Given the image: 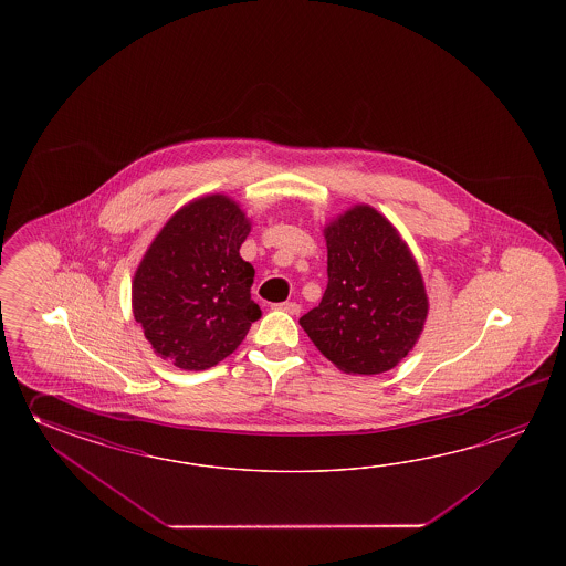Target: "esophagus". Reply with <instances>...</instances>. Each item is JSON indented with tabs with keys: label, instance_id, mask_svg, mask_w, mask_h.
<instances>
[{
	"label": "esophagus",
	"instance_id": "1",
	"mask_svg": "<svg viewBox=\"0 0 566 566\" xmlns=\"http://www.w3.org/2000/svg\"><path fill=\"white\" fill-rule=\"evenodd\" d=\"M275 310H281V312L291 313V315H297L301 312L300 303H295V301H283V303H275L273 305Z\"/></svg>",
	"mask_w": 566,
	"mask_h": 566
}]
</instances>
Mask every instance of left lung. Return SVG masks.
Wrapping results in <instances>:
<instances>
[{
	"label": "left lung",
	"instance_id": "obj_1",
	"mask_svg": "<svg viewBox=\"0 0 566 566\" xmlns=\"http://www.w3.org/2000/svg\"><path fill=\"white\" fill-rule=\"evenodd\" d=\"M327 287L300 319L327 360L348 374L395 368L421 336L427 293L395 227L356 206L325 229Z\"/></svg>",
	"mask_w": 566,
	"mask_h": 566
}]
</instances>
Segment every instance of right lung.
Listing matches in <instances>:
<instances>
[{
  "instance_id": "right-lung-1",
  "label": "right lung",
  "mask_w": 566,
  "mask_h": 566,
  "mask_svg": "<svg viewBox=\"0 0 566 566\" xmlns=\"http://www.w3.org/2000/svg\"><path fill=\"white\" fill-rule=\"evenodd\" d=\"M251 224L227 196L184 206L133 279V315L151 348L181 370H206L239 348L261 317L254 269L242 261Z\"/></svg>"
}]
</instances>
